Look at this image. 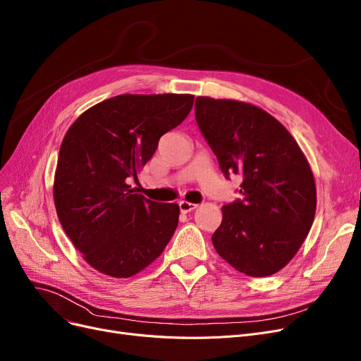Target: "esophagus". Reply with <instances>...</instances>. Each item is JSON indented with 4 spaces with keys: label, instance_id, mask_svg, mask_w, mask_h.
Returning <instances> with one entry per match:
<instances>
[{
    "label": "esophagus",
    "instance_id": "esophagus-1",
    "mask_svg": "<svg viewBox=\"0 0 361 361\" xmlns=\"http://www.w3.org/2000/svg\"><path fill=\"white\" fill-rule=\"evenodd\" d=\"M178 207H180V211L184 212V214L190 212V211H193V209L197 208L196 203H190V202H187V200H181V202L178 203Z\"/></svg>",
    "mask_w": 361,
    "mask_h": 361
}]
</instances>
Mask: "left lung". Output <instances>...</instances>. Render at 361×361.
Instances as JSON below:
<instances>
[{
	"label": "left lung",
	"instance_id": "1",
	"mask_svg": "<svg viewBox=\"0 0 361 361\" xmlns=\"http://www.w3.org/2000/svg\"><path fill=\"white\" fill-rule=\"evenodd\" d=\"M195 115L224 176L242 177V199L223 207L214 247L246 276H271L314 221L316 183L305 156L283 125L254 104L197 97Z\"/></svg>",
	"mask_w": 361,
	"mask_h": 361
}]
</instances>
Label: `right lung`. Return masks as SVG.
Returning <instances> with one entry per match:
<instances>
[{"mask_svg": "<svg viewBox=\"0 0 361 361\" xmlns=\"http://www.w3.org/2000/svg\"><path fill=\"white\" fill-rule=\"evenodd\" d=\"M192 94H121L90 107L61 142L54 176L60 224L97 271L127 279L158 258L178 226L177 203L135 193L159 138L187 118Z\"/></svg>", "mask_w": 361, "mask_h": 361, "instance_id": "obj_1", "label": "right lung"}]
</instances>
